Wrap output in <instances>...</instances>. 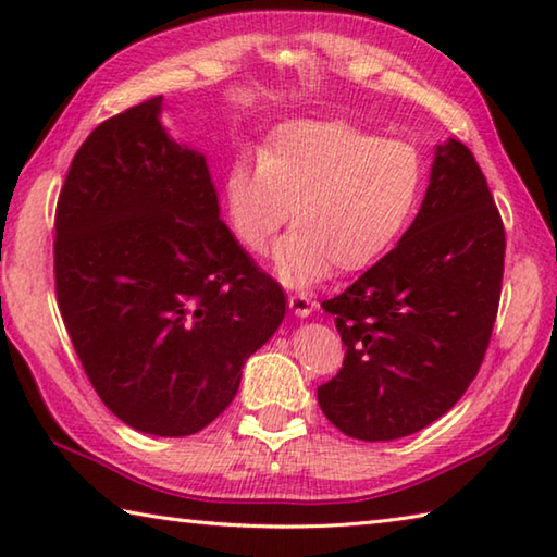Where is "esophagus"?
<instances>
[{"label":"esophagus","mask_w":557,"mask_h":557,"mask_svg":"<svg viewBox=\"0 0 557 557\" xmlns=\"http://www.w3.org/2000/svg\"><path fill=\"white\" fill-rule=\"evenodd\" d=\"M287 301H289V309L297 317H309V314H312V309H314V301L309 299L307 295H289Z\"/></svg>","instance_id":"obj_1"}]
</instances>
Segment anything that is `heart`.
I'll return each mask as SVG.
<instances>
[{"label": "heart", "instance_id": "1", "mask_svg": "<svg viewBox=\"0 0 557 557\" xmlns=\"http://www.w3.org/2000/svg\"><path fill=\"white\" fill-rule=\"evenodd\" d=\"M425 188L428 159L410 139L346 120H292L272 129L260 159L228 166L223 209L256 256L295 221L275 250V272L287 285H309L329 270L356 272L383 258L410 228Z\"/></svg>", "mask_w": 557, "mask_h": 557}]
</instances>
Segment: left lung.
Masks as SVG:
<instances>
[{
  "label": "left lung",
  "mask_w": 557,
  "mask_h": 557,
  "mask_svg": "<svg viewBox=\"0 0 557 557\" xmlns=\"http://www.w3.org/2000/svg\"><path fill=\"white\" fill-rule=\"evenodd\" d=\"M506 233L469 149L437 147L420 213L346 292L322 301L346 346L317 388L348 437L385 442L442 418L482 369L502 299Z\"/></svg>",
  "instance_id": "8db88e82"
}]
</instances>
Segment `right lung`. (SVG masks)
<instances>
[{
    "instance_id": "right-lung-1",
    "label": "right lung",
    "mask_w": 557,
    "mask_h": 557,
    "mask_svg": "<svg viewBox=\"0 0 557 557\" xmlns=\"http://www.w3.org/2000/svg\"><path fill=\"white\" fill-rule=\"evenodd\" d=\"M162 96L90 132L55 206V299L92 388L125 425L186 437L228 408L285 292L221 221L201 152Z\"/></svg>"
}]
</instances>
